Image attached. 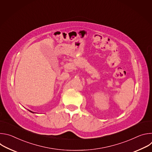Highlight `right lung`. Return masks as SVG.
Returning <instances> with one entry per match:
<instances>
[{
	"mask_svg": "<svg viewBox=\"0 0 152 152\" xmlns=\"http://www.w3.org/2000/svg\"><path fill=\"white\" fill-rule=\"evenodd\" d=\"M30 111V112H31V113H34V112H32V111Z\"/></svg>",
	"mask_w": 152,
	"mask_h": 152,
	"instance_id": "obj_1",
	"label": "right lung"
}]
</instances>
